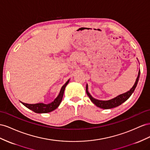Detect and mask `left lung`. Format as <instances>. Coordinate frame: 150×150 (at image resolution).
Wrapping results in <instances>:
<instances>
[{
	"label": "left lung",
	"instance_id": "8db88e82",
	"mask_svg": "<svg viewBox=\"0 0 150 150\" xmlns=\"http://www.w3.org/2000/svg\"><path fill=\"white\" fill-rule=\"evenodd\" d=\"M139 75H140V70H139L138 72V75L137 76L136 80L135 82V83L134 84L133 87H132L129 91H127V92L121 94L116 97L112 99H110L109 100H97L96 99H94L90 94L87 91L88 89V86L87 85H86V92L87 96L89 97L90 99L91 100V101L93 102V103L95 104L96 106L99 107L100 108L102 109H109L111 108H115V107H117L119 105H120L122 104L123 102H125L126 100H127L128 99H129V97L131 96V94L133 93L134 91V90L137 86V84H138L139 78Z\"/></svg>",
	"mask_w": 150,
	"mask_h": 150
}]
</instances>
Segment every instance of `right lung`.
Returning <instances> with one entry per match:
<instances>
[{
	"instance_id": "obj_1",
	"label": "right lung",
	"mask_w": 150,
	"mask_h": 150,
	"mask_svg": "<svg viewBox=\"0 0 150 150\" xmlns=\"http://www.w3.org/2000/svg\"><path fill=\"white\" fill-rule=\"evenodd\" d=\"M68 82H69V80H68L65 83V85L62 87L61 91L59 92L58 97L54 99L53 102H52L50 104H45L42 103H39L36 104H28L23 103V102H21V103H22L24 106L26 107L27 108L32 110L33 112H35L36 113H48L51 112V111L56 109L59 106V104L61 103L63 96L64 91H65V87L67 86V85L68 83Z\"/></svg>"
}]
</instances>
